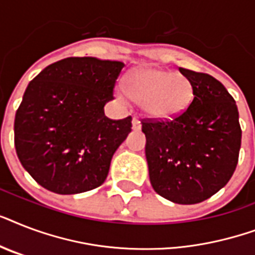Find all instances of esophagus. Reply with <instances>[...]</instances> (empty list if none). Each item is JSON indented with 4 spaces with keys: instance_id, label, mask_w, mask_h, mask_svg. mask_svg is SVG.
<instances>
[{
    "instance_id": "obj_1",
    "label": "esophagus",
    "mask_w": 255,
    "mask_h": 255,
    "mask_svg": "<svg viewBox=\"0 0 255 255\" xmlns=\"http://www.w3.org/2000/svg\"><path fill=\"white\" fill-rule=\"evenodd\" d=\"M140 128H141L140 120L137 119V118H133V119H132V129H133V131H140Z\"/></svg>"
}]
</instances>
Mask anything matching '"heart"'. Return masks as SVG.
Wrapping results in <instances>:
<instances>
[{"label": "heart", "instance_id": "heart-1", "mask_svg": "<svg viewBox=\"0 0 255 255\" xmlns=\"http://www.w3.org/2000/svg\"><path fill=\"white\" fill-rule=\"evenodd\" d=\"M126 90L152 120L177 118L193 100V85L188 77L160 67H139L131 71ZM116 95L120 100L127 98L124 90H118Z\"/></svg>", "mask_w": 255, "mask_h": 255}]
</instances>
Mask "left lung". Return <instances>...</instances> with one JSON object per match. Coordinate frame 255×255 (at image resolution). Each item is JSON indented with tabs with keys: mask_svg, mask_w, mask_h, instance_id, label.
Returning a JSON list of instances; mask_svg holds the SVG:
<instances>
[{
	"mask_svg": "<svg viewBox=\"0 0 255 255\" xmlns=\"http://www.w3.org/2000/svg\"><path fill=\"white\" fill-rule=\"evenodd\" d=\"M193 100L168 122H143L149 180L161 197L192 205L212 197L233 176L242 131L233 96L208 74L180 67Z\"/></svg>",
	"mask_w": 255,
	"mask_h": 255,
	"instance_id": "left-lung-1",
	"label": "left lung"
}]
</instances>
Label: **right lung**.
<instances>
[{
  "label": "right lung",
  "instance_id": "obj_1",
  "mask_svg": "<svg viewBox=\"0 0 255 255\" xmlns=\"http://www.w3.org/2000/svg\"><path fill=\"white\" fill-rule=\"evenodd\" d=\"M123 62L74 57L43 69L26 88L14 120L22 167L45 189L77 194L100 186L131 132V116L111 120L104 106Z\"/></svg>",
  "mask_w": 255,
  "mask_h": 255
}]
</instances>
